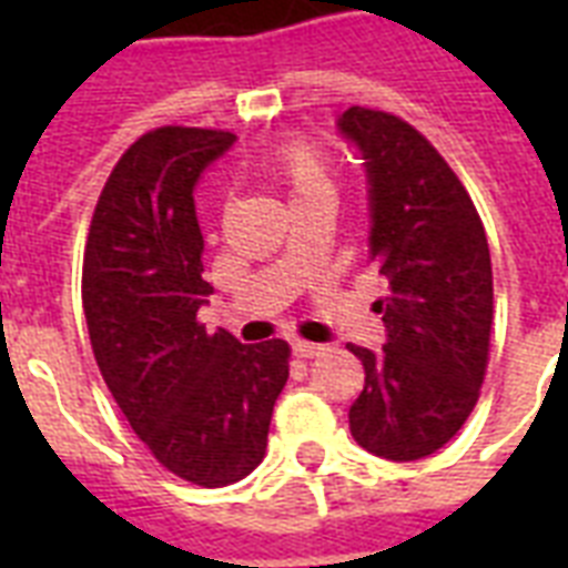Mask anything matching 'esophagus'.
<instances>
[{"instance_id": "obj_1", "label": "esophagus", "mask_w": 568, "mask_h": 568, "mask_svg": "<svg viewBox=\"0 0 568 568\" xmlns=\"http://www.w3.org/2000/svg\"><path fill=\"white\" fill-rule=\"evenodd\" d=\"M292 351H294V356H301V359H315V356L324 354V345H312V342H294Z\"/></svg>"}]
</instances>
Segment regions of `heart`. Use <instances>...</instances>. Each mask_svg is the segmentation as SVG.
<instances>
[{
  "instance_id": "obj_1",
  "label": "heart",
  "mask_w": 568,
  "mask_h": 568,
  "mask_svg": "<svg viewBox=\"0 0 568 568\" xmlns=\"http://www.w3.org/2000/svg\"><path fill=\"white\" fill-rule=\"evenodd\" d=\"M276 182L285 189L288 205L310 203V200H333V176L318 150L306 144H288L271 162Z\"/></svg>"
}]
</instances>
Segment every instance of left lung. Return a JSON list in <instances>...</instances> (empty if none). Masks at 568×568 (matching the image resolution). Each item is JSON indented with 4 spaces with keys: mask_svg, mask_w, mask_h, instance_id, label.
<instances>
[{
    "mask_svg": "<svg viewBox=\"0 0 568 568\" xmlns=\"http://www.w3.org/2000/svg\"><path fill=\"white\" fill-rule=\"evenodd\" d=\"M338 135L356 146L368 180V262L388 280L383 351L351 347L365 386L351 433L395 463L439 450L480 395L493 329V262L484 223L457 173L395 114L347 109Z\"/></svg>",
    "mask_w": 568,
    "mask_h": 568,
    "instance_id": "left-lung-1",
    "label": "left lung"
}]
</instances>
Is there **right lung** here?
I'll list each match as a JSON object with an SVG mask.
<instances>
[{
  "label": "right lung",
  "instance_id": "right-lung-1",
  "mask_svg": "<svg viewBox=\"0 0 568 568\" xmlns=\"http://www.w3.org/2000/svg\"><path fill=\"white\" fill-rule=\"evenodd\" d=\"M232 132L164 126L129 146L100 194L82 265L93 356L118 406L168 471L226 486L262 463L288 379V345H241L196 321L203 232L194 189Z\"/></svg>",
  "mask_w": 568,
  "mask_h": 568
}]
</instances>
